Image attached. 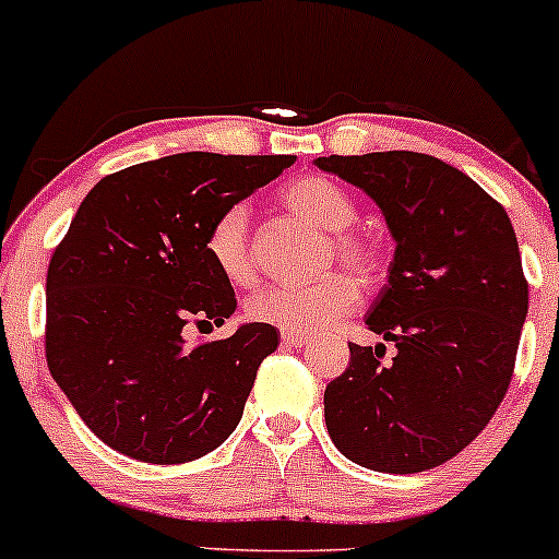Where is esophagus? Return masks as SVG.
Instances as JSON below:
<instances>
[{"instance_id": "esophagus-1", "label": "esophagus", "mask_w": 559, "mask_h": 559, "mask_svg": "<svg viewBox=\"0 0 559 559\" xmlns=\"http://www.w3.org/2000/svg\"><path fill=\"white\" fill-rule=\"evenodd\" d=\"M311 341L309 332H293V330H282V343L285 346H306V343Z\"/></svg>"}]
</instances>
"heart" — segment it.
I'll return each mask as SVG.
<instances>
[{"instance_id": "obj_1", "label": "heart", "mask_w": 559, "mask_h": 559, "mask_svg": "<svg viewBox=\"0 0 559 559\" xmlns=\"http://www.w3.org/2000/svg\"><path fill=\"white\" fill-rule=\"evenodd\" d=\"M282 203L293 216L311 227L330 231V250L346 272L361 285L380 277L382 253L369 235L348 229L356 222V203L335 181L304 177L285 187ZM205 255L229 285H250L255 277L253 250L248 235V209L242 203L227 205L205 231ZM356 287L341 274L309 282V285H263L248 298L246 311L253 322L280 330L311 332L337 322L354 309Z\"/></svg>"}]
</instances>
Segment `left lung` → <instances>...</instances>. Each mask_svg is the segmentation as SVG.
I'll return each instance as SVG.
<instances>
[{
	"mask_svg": "<svg viewBox=\"0 0 559 559\" xmlns=\"http://www.w3.org/2000/svg\"><path fill=\"white\" fill-rule=\"evenodd\" d=\"M313 166L378 203L396 242L364 322L385 343H350L324 391L343 456L378 473H425L478 438L499 409L528 317L510 216L467 174L425 153L330 155Z\"/></svg>",
	"mask_w": 559,
	"mask_h": 559,
	"instance_id": "obj_1",
	"label": "left lung"
}]
</instances>
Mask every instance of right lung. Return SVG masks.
Here are the masks:
<instances>
[{"label":"right lung","instance_id":"right-lung-1","mask_svg":"<svg viewBox=\"0 0 559 559\" xmlns=\"http://www.w3.org/2000/svg\"><path fill=\"white\" fill-rule=\"evenodd\" d=\"M293 155L177 153L92 187L47 272V364L99 441L140 462L181 465L240 423L255 372L280 346L272 324L187 346L190 322L224 324L235 290L205 231Z\"/></svg>","mask_w":559,"mask_h":559}]
</instances>
